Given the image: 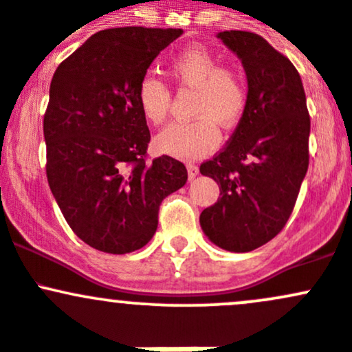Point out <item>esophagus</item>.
<instances>
[{
  "mask_svg": "<svg viewBox=\"0 0 352 352\" xmlns=\"http://www.w3.org/2000/svg\"><path fill=\"white\" fill-rule=\"evenodd\" d=\"M187 175H189V180L196 179V177L199 175L197 165H194V163H189V165H187Z\"/></svg>",
  "mask_w": 352,
  "mask_h": 352,
  "instance_id": "obj_1",
  "label": "esophagus"
}]
</instances>
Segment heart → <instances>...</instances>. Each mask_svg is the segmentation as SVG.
Segmentation results:
<instances>
[{"instance_id": "heart-1", "label": "heart", "mask_w": 352, "mask_h": 352, "mask_svg": "<svg viewBox=\"0 0 352 352\" xmlns=\"http://www.w3.org/2000/svg\"><path fill=\"white\" fill-rule=\"evenodd\" d=\"M173 78L184 87L196 88L197 97L192 122H173L155 138L160 153L182 162H192L218 148L223 127H233L247 107V85L239 71L223 67L221 59L204 47H190L175 56L170 65ZM138 105L148 122L166 119L172 94L163 81L146 76L138 87Z\"/></svg>"}]
</instances>
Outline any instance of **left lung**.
I'll list each match as a JSON object with an SVG mask.
<instances>
[{"label": "left lung", "mask_w": 352, "mask_h": 352, "mask_svg": "<svg viewBox=\"0 0 352 352\" xmlns=\"http://www.w3.org/2000/svg\"><path fill=\"white\" fill-rule=\"evenodd\" d=\"M218 38L242 61L247 107L221 153L201 165L219 197L199 216L204 235L228 252H250L286 225L308 170L310 117L296 67L265 38L225 30Z\"/></svg>", "instance_id": "8db88e82"}]
</instances>
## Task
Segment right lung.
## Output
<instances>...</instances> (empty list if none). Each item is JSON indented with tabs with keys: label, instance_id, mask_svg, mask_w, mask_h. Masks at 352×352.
Returning a JSON list of instances; mask_svg holds the SVG:
<instances>
[{
	"label": "right lung",
	"instance_id": "add662e5",
	"mask_svg": "<svg viewBox=\"0 0 352 352\" xmlns=\"http://www.w3.org/2000/svg\"><path fill=\"white\" fill-rule=\"evenodd\" d=\"M182 28H107L56 69L44 116L47 182L76 236L107 254L153 239L162 201L187 182L172 156L144 162L150 129L138 87Z\"/></svg>",
	"mask_w": 352,
	"mask_h": 352
}]
</instances>
